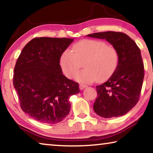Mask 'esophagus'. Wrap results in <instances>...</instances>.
Masks as SVG:
<instances>
[{"instance_id":"1","label":"esophagus","mask_w":153,"mask_h":153,"mask_svg":"<svg viewBox=\"0 0 153 153\" xmlns=\"http://www.w3.org/2000/svg\"><path fill=\"white\" fill-rule=\"evenodd\" d=\"M87 86L86 85H84V84H79V89L80 90H83L84 88H86Z\"/></svg>"}]
</instances>
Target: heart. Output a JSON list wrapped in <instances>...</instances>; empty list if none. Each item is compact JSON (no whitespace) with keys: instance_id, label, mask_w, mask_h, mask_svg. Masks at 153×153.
Listing matches in <instances>:
<instances>
[{"instance_id":"obj_1","label":"heart","mask_w":153,"mask_h":153,"mask_svg":"<svg viewBox=\"0 0 153 153\" xmlns=\"http://www.w3.org/2000/svg\"><path fill=\"white\" fill-rule=\"evenodd\" d=\"M119 53L116 48L107 45L102 40H84L66 49L62 53L60 65L63 74L71 77L81 67L84 61V70L75 75L77 81L90 83L97 79L101 82L107 79L117 69Z\"/></svg>"}]
</instances>
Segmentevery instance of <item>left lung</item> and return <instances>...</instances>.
I'll return each instance as SVG.
<instances>
[{
	"mask_svg": "<svg viewBox=\"0 0 153 153\" xmlns=\"http://www.w3.org/2000/svg\"><path fill=\"white\" fill-rule=\"evenodd\" d=\"M87 36L106 39L116 48L120 59L117 69L107 82L96 86L98 97L93 105L95 113L104 118L120 117L138 102L144 76L140 50L126 33H94Z\"/></svg>",
	"mask_w": 153,
	"mask_h": 153,
	"instance_id": "8db88e82",
	"label": "left lung"
}]
</instances>
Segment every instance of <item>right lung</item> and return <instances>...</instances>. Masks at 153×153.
Listing matches in <instances>:
<instances>
[{
    "instance_id": "1",
    "label": "right lung",
    "mask_w": 153,
    "mask_h": 153,
    "mask_svg": "<svg viewBox=\"0 0 153 153\" xmlns=\"http://www.w3.org/2000/svg\"><path fill=\"white\" fill-rule=\"evenodd\" d=\"M74 39L35 38L24 46L13 71V86L23 111L35 120L54 124L70 111V96L79 92L78 83L62 74L60 59Z\"/></svg>"
}]
</instances>
